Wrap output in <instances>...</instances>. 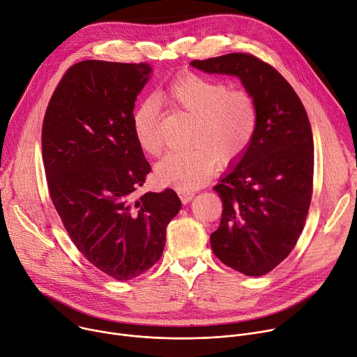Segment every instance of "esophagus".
I'll use <instances>...</instances> for the list:
<instances>
[{
  "mask_svg": "<svg viewBox=\"0 0 357 357\" xmlns=\"http://www.w3.org/2000/svg\"><path fill=\"white\" fill-rule=\"evenodd\" d=\"M178 194H179V198H181V201H182L183 204L191 202V201H192V198L195 197V192H192V191H186V189H179Z\"/></svg>",
  "mask_w": 357,
  "mask_h": 357,
  "instance_id": "obj_1",
  "label": "esophagus"
}]
</instances>
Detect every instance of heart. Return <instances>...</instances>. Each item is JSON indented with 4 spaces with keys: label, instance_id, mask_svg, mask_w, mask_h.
Here are the masks:
<instances>
[{
    "label": "heart",
    "instance_id": "1",
    "mask_svg": "<svg viewBox=\"0 0 357 357\" xmlns=\"http://www.w3.org/2000/svg\"><path fill=\"white\" fill-rule=\"evenodd\" d=\"M159 98L195 117L189 144L174 151L156 166V178L178 189H195L221 168L235 163L248 151L258 126V110L247 90L228 89L222 80L185 71L166 84ZM132 132L137 145L158 156L163 149L159 106L153 99L139 102L132 112Z\"/></svg>",
    "mask_w": 357,
    "mask_h": 357
}]
</instances>
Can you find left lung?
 <instances>
[{
	"label": "left lung",
	"mask_w": 357,
	"mask_h": 357,
	"mask_svg": "<svg viewBox=\"0 0 357 357\" xmlns=\"http://www.w3.org/2000/svg\"><path fill=\"white\" fill-rule=\"evenodd\" d=\"M191 64L238 76L255 100L258 126L248 151L218 185L221 224L213 254L245 275L275 268L297 244L313 195L314 145L307 112L290 83L268 63L229 53Z\"/></svg>",
	"instance_id": "left-lung-1"
}]
</instances>
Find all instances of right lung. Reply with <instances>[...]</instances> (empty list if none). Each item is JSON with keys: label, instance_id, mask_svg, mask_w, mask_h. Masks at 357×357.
I'll use <instances>...</instances> for the list:
<instances>
[{"label": "right lung", "instance_id": "add662e5", "mask_svg": "<svg viewBox=\"0 0 357 357\" xmlns=\"http://www.w3.org/2000/svg\"><path fill=\"white\" fill-rule=\"evenodd\" d=\"M149 73L146 63L73 64L41 130L47 186L70 240L90 264L121 281L158 263L166 227L182 205L174 189L136 197L151 165L130 117Z\"/></svg>", "mask_w": 357, "mask_h": 357}]
</instances>
